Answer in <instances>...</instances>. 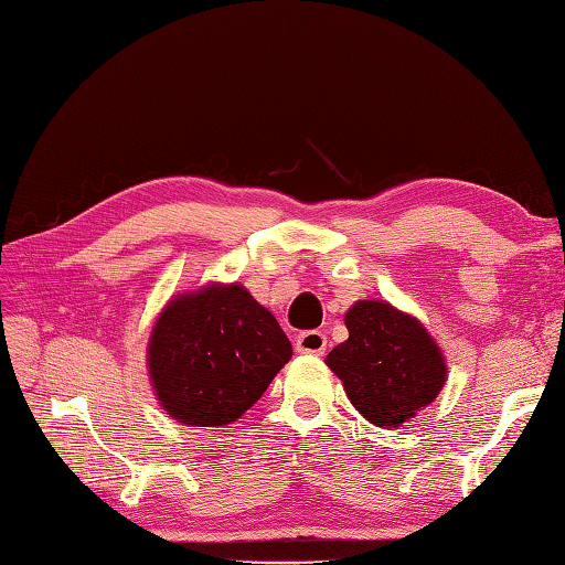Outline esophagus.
Here are the masks:
<instances>
[{
    "label": "esophagus",
    "mask_w": 565,
    "mask_h": 565,
    "mask_svg": "<svg viewBox=\"0 0 565 565\" xmlns=\"http://www.w3.org/2000/svg\"><path fill=\"white\" fill-rule=\"evenodd\" d=\"M295 350L299 354H323L326 350V335L321 330H305L295 340Z\"/></svg>",
    "instance_id": "esophagus-1"
}]
</instances>
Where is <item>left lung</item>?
<instances>
[{
  "mask_svg": "<svg viewBox=\"0 0 565 565\" xmlns=\"http://www.w3.org/2000/svg\"><path fill=\"white\" fill-rule=\"evenodd\" d=\"M345 326L350 338L330 350L326 364L364 419L391 429L436 401L446 360L415 316L388 301L362 299L345 313Z\"/></svg>",
  "mask_w": 565,
  "mask_h": 565,
  "instance_id": "1",
  "label": "left lung"
}]
</instances>
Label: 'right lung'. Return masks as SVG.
I'll use <instances>...</instances> for the list:
<instances>
[{
  "instance_id": "obj_1",
  "label": "right lung",
  "mask_w": 565,
  "mask_h": 565,
  "mask_svg": "<svg viewBox=\"0 0 565 565\" xmlns=\"http://www.w3.org/2000/svg\"><path fill=\"white\" fill-rule=\"evenodd\" d=\"M292 345L275 316L242 285L177 295L148 340V376L160 407L189 426H225L249 409Z\"/></svg>"
}]
</instances>
